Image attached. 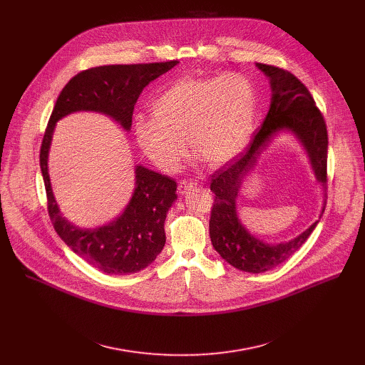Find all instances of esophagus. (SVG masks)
Masks as SVG:
<instances>
[{"mask_svg":"<svg viewBox=\"0 0 365 365\" xmlns=\"http://www.w3.org/2000/svg\"><path fill=\"white\" fill-rule=\"evenodd\" d=\"M197 186V182L196 180H192V179H187V180H180L179 182V186H178V192L180 195H185L187 193L190 189L196 187Z\"/></svg>","mask_w":365,"mask_h":365,"instance_id":"34e87169","label":"esophagus"}]
</instances>
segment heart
I'll list each match as a JSON object with an SVG mask.
<instances>
[{"label":"heart","instance_id":"heart-1","mask_svg":"<svg viewBox=\"0 0 365 365\" xmlns=\"http://www.w3.org/2000/svg\"><path fill=\"white\" fill-rule=\"evenodd\" d=\"M255 108L254 85L241 73L183 78L154 99V115L135 118L134 135L143 153L165 172L179 168L186 138L207 165L221 166L250 144Z\"/></svg>","mask_w":365,"mask_h":365}]
</instances>
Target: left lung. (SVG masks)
Listing matches in <instances>:
<instances>
[{"mask_svg": "<svg viewBox=\"0 0 365 365\" xmlns=\"http://www.w3.org/2000/svg\"><path fill=\"white\" fill-rule=\"evenodd\" d=\"M272 86L270 110L250 141L247 150L234 163L212 175L211 190L215 193L210 220V235L214 248L232 267L247 273H263L274 269L293 255L309 238L319 221L312 224L296 238L269 244L247 231L237 215V196L242 179L255 166L257 159L280 131H290L303 145L317 180L325 197L328 189V131L322 113L315 106L307 88L289 71L272 65H255ZM325 203L319 218L325 211Z\"/></svg>", "mask_w": 365, "mask_h": 365, "instance_id": "obj_1", "label": "left lung"}]
</instances>
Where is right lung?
<instances>
[{
  "label": "right lung",
  "instance_id": "add662e5",
  "mask_svg": "<svg viewBox=\"0 0 365 365\" xmlns=\"http://www.w3.org/2000/svg\"><path fill=\"white\" fill-rule=\"evenodd\" d=\"M179 62L96 66L75 75L62 89L51 111L40 148V169L47 195V211L59 237L92 267L107 274H131L145 269L166 242L165 221L178 199L176 182L169 176L135 166V187L124 212L98 228H79L62 217L51 190L47 159L56 123L76 111L111 117L125 131L143 89Z\"/></svg>",
  "mask_w": 365,
  "mask_h": 365
}]
</instances>
